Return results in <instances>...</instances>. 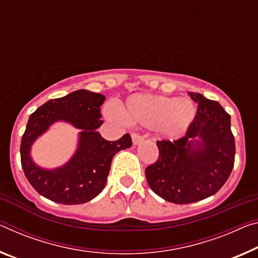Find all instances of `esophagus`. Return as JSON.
<instances>
[{"mask_svg":"<svg viewBox=\"0 0 258 258\" xmlns=\"http://www.w3.org/2000/svg\"><path fill=\"white\" fill-rule=\"evenodd\" d=\"M132 140H133L134 145H138V144H140L142 140H144V137H142L141 134L134 132V133H132Z\"/></svg>","mask_w":258,"mask_h":258,"instance_id":"esophagus-1","label":"esophagus"}]
</instances>
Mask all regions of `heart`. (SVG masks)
Instances as JSON below:
<instances>
[{"label": "heart", "instance_id": "obj_1", "mask_svg": "<svg viewBox=\"0 0 258 258\" xmlns=\"http://www.w3.org/2000/svg\"><path fill=\"white\" fill-rule=\"evenodd\" d=\"M195 105L188 99L136 94L118 109L122 120L156 128L163 136L174 138L187 130L195 117Z\"/></svg>", "mask_w": 258, "mask_h": 258}]
</instances>
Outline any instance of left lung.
<instances>
[{
  "mask_svg": "<svg viewBox=\"0 0 258 258\" xmlns=\"http://www.w3.org/2000/svg\"><path fill=\"white\" fill-rule=\"evenodd\" d=\"M188 95L198 103V111L186 134L178 140L157 141V161L146 169L154 193L175 204L198 202L216 194L234 166L231 116L218 102L202 94L188 92ZM195 136L203 139L202 144L190 141Z\"/></svg>",
  "mask_w": 258,
  "mask_h": 258,
  "instance_id": "8db88e82",
  "label": "left lung"
}]
</instances>
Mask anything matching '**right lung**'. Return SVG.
<instances>
[{
	"label": "right lung",
	"mask_w": 258,
	"mask_h": 258,
	"mask_svg": "<svg viewBox=\"0 0 258 258\" xmlns=\"http://www.w3.org/2000/svg\"><path fill=\"white\" fill-rule=\"evenodd\" d=\"M104 101L99 93L79 89L46 102L28 118L20 144V162L27 180L40 195L60 204H81L103 190L112 157L132 146L128 133L111 142L96 132L103 122L100 118ZM56 120L69 121L83 130L80 148L67 166L54 171L40 169L29 157L30 145Z\"/></svg>",
	"instance_id": "1"
}]
</instances>
